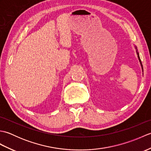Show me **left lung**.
Wrapping results in <instances>:
<instances>
[{
  "instance_id": "1",
  "label": "left lung",
  "mask_w": 151,
  "mask_h": 151,
  "mask_svg": "<svg viewBox=\"0 0 151 151\" xmlns=\"http://www.w3.org/2000/svg\"><path fill=\"white\" fill-rule=\"evenodd\" d=\"M136 52H137V57H138V59H139V62H140V63H141V65H142V70H143V65H142V62H141L140 58H139V53H138V52H137V50H136Z\"/></svg>"
}]
</instances>
